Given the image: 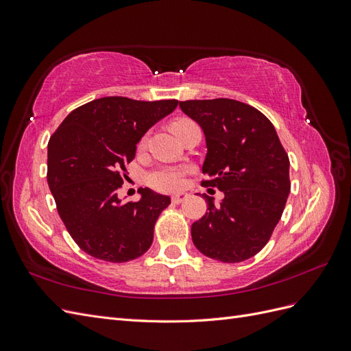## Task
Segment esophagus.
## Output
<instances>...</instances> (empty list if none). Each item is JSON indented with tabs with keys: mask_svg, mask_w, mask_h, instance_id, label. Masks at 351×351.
Listing matches in <instances>:
<instances>
[{
	"mask_svg": "<svg viewBox=\"0 0 351 351\" xmlns=\"http://www.w3.org/2000/svg\"><path fill=\"white\" fill-rule=\"evenodd\" d=\"M187 193L186 192H180V193H176L173 197H171V200H173V204H182V202L184 200V199H187Z\"/></svg>",
	"mask_w": 351,
	"mask_h": 351,
	"instance_id": "1",
	"label": "esophagus"
}]
</instances>
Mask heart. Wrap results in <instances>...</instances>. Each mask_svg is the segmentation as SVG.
<instances>
[{"label":"heart","mask_w":351,"mask_h":351,"mask_svg":"<svg viewBox=\"0 0 351 351\" xmlns=\"http://www.w3.org/2000/svg\"><path fill=\"white\" fill-rule=\"evenodd\" d=\"M193 121L182 119L173 123L171 129L174 133H177L182 127L192 124ZM183 176H184V169L178 168V167H162L156 169L155 173L151 174L149 182L154 187L159 190H167V192H171V190H177L182 187L183 184Z\"/></svg>","instance_id":"b5f03b06"}]
</instances>
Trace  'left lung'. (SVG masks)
I'll use <instances>...</instances> for the list:
<instances>
[{
  "label": "left lung",
  "instance_id": "1",
  "mask_svg": "<svg viewBox=\"0 0 351 351\" xmlns=\"http://www.w3.org/2000/svg\"><path fill=\"white\" fill-rule=\"evenodd\" d=\"M180 108L204 130L202 167L224 199L192 224L196 249L210 259L236 263L268 243L290 193V161L272 123L256 108L234 99L180 101Z\"/></svg>",
  "mask_w": 351,
  "mask_h": 351
}]
</instances>
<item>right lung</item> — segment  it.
I'll return each instance as SVG.
<instances>
[{"label": "right lung", "instance_id": "right-lung-1", "mask_svg": "<svg viewBox=\"0 0 351 351\" xmlns=\"http://www.w3.org/2000/svg\"><path fill=\"white\" fill-rule=\"evenodd\" d=\"M177 105V99H93L71 111L49 139V190L70 236L90 256L121 263L151 247L155 222L171 197L145 187L139 200L124 202L117 190L136 145Z\"/></svg>", "mask_w": 351, "mask_h": 351}]
</instances>
